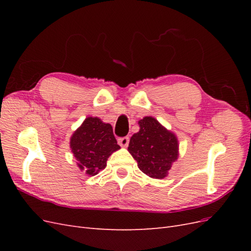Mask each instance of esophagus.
I'll return each mask as SVG.
<instances>
[{"mask_svg": "<svg viewBox=\"0 0 251 251\" xmlns=\"http://www.w3.org/2000/svg\"><path fill=\"white\" fill-rule=\"evenodd\" d=\"M128 141H130V138H128V137H123V138H119L118 139L119 146L123 147V148H126L127 147Z\"/></svg>", "mask_w": 251, "mask_h": 251, "instance_id": "1", "label": "esophagus"}]
</instances>
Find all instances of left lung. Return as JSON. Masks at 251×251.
Returning <instances> with one entry per match:
<instances>
[{
  "instance_id": "8db88e82",
  "label": "left lung",
  "mask_w": 251,
  "mask_h": 251,
  "mask_svg": "<svg viewBox=\"0 0 251 251\" xmlns=\"http://www.w3.org/2000/svg\"><path fill=\"white\" fill-rule=\"evenodd\" d=\"M138 125L139 132L131 137L127 151L142 173L153 179H163L179 157L177 136L151 116L143 117Z\"/></svg>"
}]
</instances>
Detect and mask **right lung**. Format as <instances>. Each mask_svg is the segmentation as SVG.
I'll return each instance as SVG.
<instances>
[{"label": "right lung", "mask_w": 251, "mask_h": 251, "mask_svg": "<svg viewBox=\"0 0 251 251\" xmlns=\"http://www.w3.org/2000/svg\"><path fill=\"white\" fill-rule=\"evenodd\" d=\"M70 149L80 171L95 176L107 166L108 158L120 149L110 124L98 117H87L70 138Z\"/></svg>", "instance_id": "obj_1"}]
</instances>
